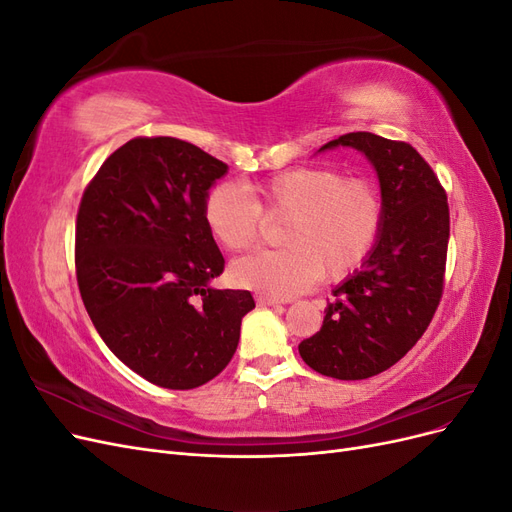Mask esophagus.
I'll list each match as a JSON object with an SVG mask.
<instances>
[{
    "instance_id": "34e87169",
    "label": "esophagus",
    "mask_w": 512,
    "mask_h": 512,
    "mask_svg": "<svg viewBox=\"0 0 512 512\" xmlns=\"http://www.w3.org/2000/svg\"><path fill=\"white\" fill-rule=\"evenodd\" d=\"M256 301H258V305H262V307H269V305H282V303H284L282 299L269 297V294H258Z\"/></svg>"
}]
</instances>
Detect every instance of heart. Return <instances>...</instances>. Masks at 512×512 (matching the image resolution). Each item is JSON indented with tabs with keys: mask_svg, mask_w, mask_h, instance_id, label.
<instances>
[{
	"mask_svg": "<svg viewBox=\"0 0 512 512\" xmlns=\"http://www.w3.org/2000/svg\"><path fill=\"white\" fill-rule=\"evenodd\" d=\"M251 198L237 183L213 185L203 220L224 250L252 247L262 213L288 215L286 247L254 252L232 262V282L271 297H292L320 277L339 282L363 267L384 224V198L367 177H346L333 166H297L252 185Z\"/></svg>",
	"mask_w": 512,
	"mask_h": 512,
	"instance_id": "b5f03b06",
	"label": "heart"
}]
</instances>
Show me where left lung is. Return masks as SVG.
<instances>
[{
    "instance_id": "8db88e82",
    "label": "left lung",
    "mask_w": 512,
    "mask_h": 512,
    "mask_svg": "<svg viewBox=\"0 0 512 512\" xmlns=\"http://www.w3.org/2000/svg\"><path fill=\"white\" fill-rule=\"evenodd\" d=\"M352 147L374 166L384 198L380 237L361 269L333 290L316 335L299 344L318 374L365 380L393 367L436 314L448 247V203L436 173L412 145L350 132L318 151Z\"/></svg>"
}]
</instances>
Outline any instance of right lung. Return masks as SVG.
Masks as SVG:
<instances>
[{"instance_id":"obj_1","label":"right lung","mask_w":512,"mask_h":512,"mask_svg":"<svg viewBox=\"0 0 512 512\" xmlns=\"http://www.w3.org/2000/svg\"><path fill=\"white\" fill-rule=\"evenodd\" d=\"M228 166L173 136L132 138L106 158L76 215V282L96 331L121 363L164 389H196L230 363L247 290L224 271L203 220Z\"/></svg>"}]
</instances>
